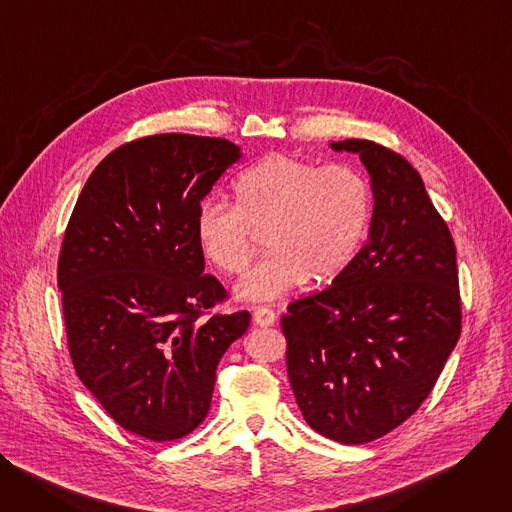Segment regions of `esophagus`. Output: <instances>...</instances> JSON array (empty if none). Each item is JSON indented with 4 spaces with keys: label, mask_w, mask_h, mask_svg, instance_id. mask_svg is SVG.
Masks as SVG:
<instances>
[{
    "label": "esophagus",
    "mask_w": 512,
    "mask_h": 512,
    "mask_svg": "<svg viewBox=\"0 0 512 512\" xmlns=\"http://www.w3.org/2000/svg\"><path fill=\"white\" fill-rule=\"evenodd\" d=\"M253 320H255L257 326H273L275 320H277V316H275V312L269 310V308H257V310L253 312Z\"/></svg>",
    "instance_id": "esophagus-1"
}]
</instances>
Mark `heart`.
<instances>
[{
    "label": "heart",
    "mask_w": 512,
    "mask_h": 512,
    "mask_svg": "<svg viewBox=\"0 0 512 512\" xmlns=\"http://www.w3.org/2000/svg\"><path fill=\"white\" fill-rule=\"evenodd\" d=\"M235 206L202 202L196 239L225 275H243L265 235L269 255L237 287L251 302L285 296L310 275L326 281L360 251L373 218V186L352 164L320 166L275 154L247 168L233 186Z\"/></svg>",
    "instance_id": "1"
}]
</instances>
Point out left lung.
<instances>
[{
  "mask_svg": "<svg viewBox=\"0 0 512 512\" xmlns=\"http://www.w3.org/2000/svg\"><path fill=\"white\" fill-rule=\"evenodd\" d=\"M373 180L371 237L334 281L281 318L285 364L312 429L346 446L407 421L440 379L462 332L452 233L419 172L369 139L332 141Z\"/></svg>",
  "mask_w": 512,
  "mask_h": 512,
  "instance_id": "1",
  "label": "left lung"
}]
</instances>
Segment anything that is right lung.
<instances>
[{
  "instance_id": "1",
  "label": "right lung",
  "mask_w": 512,
  "mask_h": 512,
  "mask_svg": "<svg viewBox=\"0 0 512 512\" xmlns=\"http://www.w3.org/2000/svg\"><path fill=\"white\" fill-rule=\"evenodd\" d=\"M239 160L223 137L131 139L89 176L58 255L72 367L109 417L152 442L194 431L210 409L216 364L251 322L214 314L229 298L204 273L196 212Z\"/></svg>"
}]
</instances>
